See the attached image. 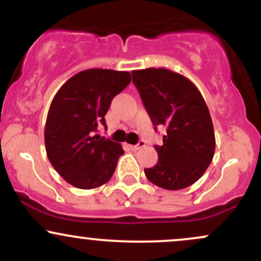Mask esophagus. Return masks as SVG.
<instances>
[{
	"instance_id": "1",
	"label": "esophagus",
	"mask_w": 261,
	"mask_h": 261,
	"mask_svg": "<svg viewBox=\"0 0 261 261\" xmlns=\"http://www.w3.org/2000/svg\"><path fill=\"white\" fill-rule=\"evenodd\" d=\"M145 142H143V141H140L139 143H137V145H135V146H130V148L133 149V151H139V149H141L142 147H145Z\"/></svg>"
}]
</instances>
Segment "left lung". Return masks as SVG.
I'll return each instance as SVG.
<instances>
[{
  "mask_svg": "<svg viewBox=\"0 0 261 261\" xmlns=\"http://www.w3.org/2000/svg\"><path fill=\"white\" fill-rule=\"evenodd\" d=\"M154 127L163 125V145L155 146L158 162L145 174L166 190H180L199 180L215 154L214 125L208 108L197 87L168 68L133 71Z\"/></svg>",
  "mask_w": 261,
  "mask_h": 261,
  "instance_id": "8db88e82",
  "label": "left lung"
}]
</instances>
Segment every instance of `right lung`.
Returning <instances> with one entry per match:
<instances>
[{
	"label": "right lung",
	"instance_id": "obj_1",
	"mask_svg": "<svg viewBox=\"0 0 261 261\" xmlns=\"http://www.w3.org/2000/svg\"><path fill=\"white\" fill-rule=\"evenodd\" d=\"M131 82L127 71L89 68L66 81L51 101L45 124L47 158L68 184L94 189L109 181L121 145L94 135L116 94Z\"/></svg>",
	"mask_w": 261,
	"mask_h": 261
}]
</instances>
